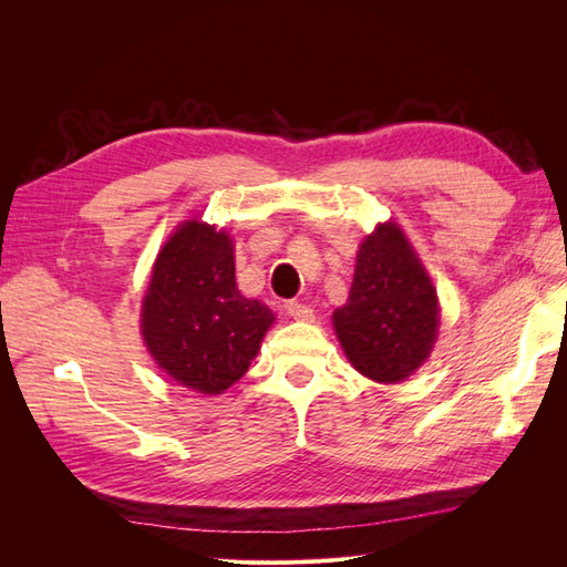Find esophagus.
<instances>
[{"instance_id": "esophagus-1", "label": "esophagus", "mask_w": 567, "mask_h": 567, "mask_svg": "<svg viewBox=\"0 0 567 567\" xmlns=\"http://www.w3.org/2000/svg\"><path fill=\"white\" fill-rule=\"evenodd\" d=\"M286 310H288V317H293L298 321H312L315 319L312 307H307L305 302H288Z\"/></svg>"}]
</instances>
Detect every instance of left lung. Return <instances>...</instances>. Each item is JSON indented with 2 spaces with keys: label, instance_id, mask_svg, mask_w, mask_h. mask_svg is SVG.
I'll return each instance as SVG.
<instances>
[{
  "label": "left lung",
  "instance_id": "obj_1",
  "mask_svg": "<svg viewBox=\"0 0 567 567\" xmlns=\"http://www.w3.org/2000/svg\"><path fill=\"white\" fill-rule=\"evenodd\" d=\"M435 286L394 221L369 234L357 252L348 302L333 329L350 364L375 383H400L431 354L437 340Z\"/></svg>",
  "mask_w": 567,
  "mask_h": 567
}]
</instances>
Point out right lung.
Returning <instances> with one entry per match:
<instances>
[{"label": "right lung", "mask_w": 567, "mask_h": 567, "mask_svg": "<svg viewBox=\"0 0 567 567\" xmlns=\"http://www.w3.org/2000/svg\"><path fill=\"white\" fill-rule=\"evenodd\" d=\"M274 312L236 286L227 231L188 219L161 248L142 302V336L175 383L221 394L248 371Z\"/></svg>", "instance_id": "add662e5"}]
</instances>
